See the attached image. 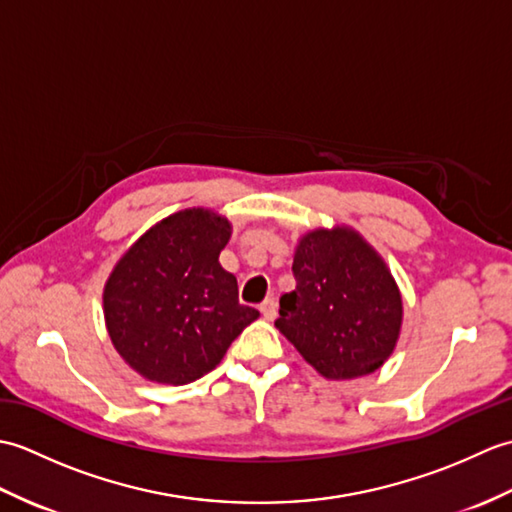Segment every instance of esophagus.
<instances>
[{"label": "esophagus", "instance_id": "34e87169", "mask_svg": "<svg viewBox=\"0 0 512 512\" xmlns=\"http://www.w3.org/2000/svg\"><path fill=\"white\" fill-rule=\"evenodd\" d=\"M259 310H262L266 321H273L277 317V301L273 297H268V299L259 303Z\"/></svg>", "mask_w": 512, "mask_h": 512}]
</instances>
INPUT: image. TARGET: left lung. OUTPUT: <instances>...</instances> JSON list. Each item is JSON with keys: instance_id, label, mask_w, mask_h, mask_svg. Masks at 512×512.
Masks as SVG:
<instances>
[{"instance_id": "1", "label": "left lung", "mask_w": 512, "mask_h": 512, "mask_svg": "<svg viewBox=\"0 0 512 512\" xmlns=\"http://www.w3.org/2000/svg\"><path fill=\"white\" fill-rule=\"evenodd\" d=\"M297 286L279 299L277 330L330 380L376 372L400 336L402 297L387 264L350 226L299 239Z\"/></svg>"}]
</instances>
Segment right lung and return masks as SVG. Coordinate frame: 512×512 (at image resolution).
<instances>
[{
  "label": "right lung",
  "mask_w": 512,
  "mask_h": 512,
  "mask_svg": "<svg viewBox=\"0 0 512 512\" xmlns=\"http://www.w3.org/2000/svg\"><path fill=\"white\" fill-rule=\"evenodd\" d=\"M231 222L184 209L151 226L118 259L103 290L116 352L147 380L187 385L220 365L259 312L237 299V279L220 266Z\"/></svg>",
  "instance_id": "1"
}]
</instances>
